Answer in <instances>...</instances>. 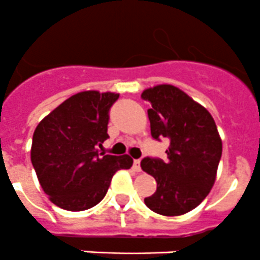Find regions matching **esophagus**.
<instances>
[{
    "mask_svg": "<svg viewBox=\"0 0 260 260\" xmlns=\"http://www.w3.org/2000/svg\"><path fill=\"white\" fill-rule=\"evenodd\" d=\"M133 168L136 172H141V161L140 159H134V162H133Z\"/></svg>",
    "mask_w": 260,
    "mask_h": 260,
    "instance_id": "1",
    "label": "esophagus"
}]
</instances>
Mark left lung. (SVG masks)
<instances>
[{"label": "left lung", "instance_id": "left-lung-1", "mask_svg": "<svg viewBox=\"0 0 260 260\" xmlns=\"http://www.w3.org/2000/svg\"><path fill=\"white\" fill-rule=\"evenodd\" d=\"M151 137L170 141L166 161L145 157L141 168L155 178L157 190L145 199L153 212L178 216L192 211L208 196L221 158V140L212 115L180 88L161 84L141 95Z\"/></svg>", "mask_w": 260, "mask_h": 260}]
</instances>
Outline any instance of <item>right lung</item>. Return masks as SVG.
Wrapping results in <instances>:
<instances>
[{
    "mask_svg": "<svg viewBox=\"0 0 260 260\" xmlns=\"http://www.w3.org/2000/svg\"><path fill=\"white\" fill-rule=\"evenodd\" d=\"M118 98L114 92L83 91L37 124L30 159L41 188L60 208H92L106 196L114 173L132 168L127 154L99 151L109 138V113Z\"/></svg>",
    "mask_w": 260,
    "mask_h": 260,
    "instance_id": "add662e5",
    "label": "right lung"
}]
</instances>
